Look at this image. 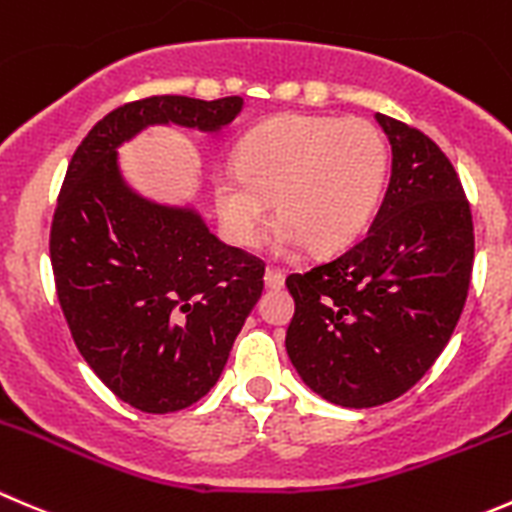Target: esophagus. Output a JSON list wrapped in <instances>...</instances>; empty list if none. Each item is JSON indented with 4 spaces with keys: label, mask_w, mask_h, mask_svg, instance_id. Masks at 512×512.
I'll return each mask as SVG.
<instances>
[{
    "label": "esophagus",
    "mask_w": 512,
    "mask_h": 512,
    "mask_svg": "<svg viewBox=\"0 0 512 512\" xmlns=\"http://www.w3.org/2000/svg\"><path fill=\"white\" fill-rule=\"evenodd\" d=\"M265 285L270 287V290H280V287L285 285V272L277 270V267H267V270H265Z\"/></svg>",
    "instance_id": "1"
}]
</instances>
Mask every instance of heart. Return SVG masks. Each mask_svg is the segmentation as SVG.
Wrapping results in <instances>:
<instances>
[{
	"mask_svg": "<svg viewBox=\"0 0 512 512\" xmlns=\"http://www.w3.org/2000/svg\"><path fill=\"white\" fill-rule=\"evenodd\" d=\"M388 167V142L377 124L282 114L247 132L237 165L215 172V210L225 235L250 247L260 240L275 200L277 252L290 255L307 242L317 252H335L370 225Z\"/></svg>",
	"mask_w": 512,
	"mask_h": 512,
	"instance_id": "b5f03b06",
	"label": "heart"
}]
</instances>
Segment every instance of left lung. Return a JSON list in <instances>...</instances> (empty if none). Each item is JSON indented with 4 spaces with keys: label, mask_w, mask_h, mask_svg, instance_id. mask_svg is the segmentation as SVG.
Returning <instances> with one entry per match:
<instances>
[{
    "label": "left lung",
    "mask_w": 512,
    "mask_h": 512,
    "mask_svg": "<svg viewBox=\"0 0 512 512\" xmlns=\"http://www.w3.org/2000/svg\"><path fill=\"white\" fill-rule=\"evenodd\" d=\"M375 119L393 175L370 230L285 280L295 300L287 355L307 388L342 408H375L413 388L448 345L473 275V215L455 167L420 130Z\"/></svg>",
    "instance_id": "left-lung-1"
}]
</instances>
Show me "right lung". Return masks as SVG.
Returning a JSON list of instances; mask_svg holds the SVG:
<instances>
[{
    "label": "right lung",
    "instance_id": "1",
    "mask_svg": "<svg viewBox=\"0 0 512 512\" xmlns=\"http://www.w3.org/2000/svg\"><path fill=\"white\" fill-rule=\"evenodd\" d=\"M242 97L157 94L94 124L64 175L49 232L64 320L94 375L142 413H175L210 393L262 295L265 262L207 230L192 207L127 187L117 147L152 124L220 132Z\"/></svg>",
    "mask_w": 512,
    "mask_h": 512
}]
</instances>
